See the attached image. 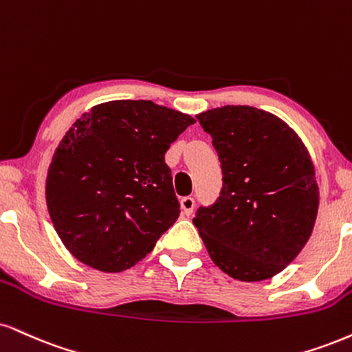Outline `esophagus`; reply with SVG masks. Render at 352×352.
Masks as SVG:
<instances>
[{
  "label": "esophagus",
  "instance_id": "1",
  "mask_svg": "<svg viewBox=\"0 0 352 352\" xmlns=\"http://www.w3.org/2000/svg\"><path fill=\"white\" fill-rule=\"evenodd\" d=\"M180 206H182V213L187 214V217H192L193 210H195L193 197H184V198H182Z\"/></svg>",
  "mask_w": 352,
  "mask_h": 352
}]
</instances>
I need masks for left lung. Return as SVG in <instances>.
<instances>
[{"label": "left lung", "mask_w": 352, "mask_h": 352, "mask_svg": "<svg viewBox=\"0 0 352 352\" xmlns=\"http://www.w3.org/2000/svg\"><path fill=\"white\" fill-rule=\"evenodd\" d=\"M197 118L223 168L221 197L193 219L211 261L241 282L280 274L310 239L318 213L310 152L264 109L226 104Z\"/></svg>", "instance_id": "obj_1"}]
</instances>
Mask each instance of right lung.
Masks as SVG:
<instances>
[{
    "label": "right lung",
    "mask_w": 352,
    "mask_h": 352,
    "mask_svg": "<svg viewBox=\"0 0 352 352\" xmlns=\"http://www.w3.org/2000/svg\"><path fill=\"white\" fill-rule=\"evenodd\" d=\"M193 122L149 100H114L72 124L45 180L50 219L72 256L121 272L154 249L180 214L164 155Z\"/></svg>",
    "instance_id": "1"
}]
</instances>
